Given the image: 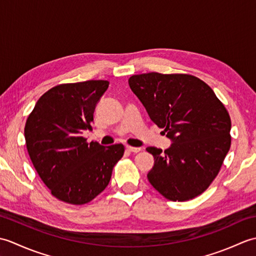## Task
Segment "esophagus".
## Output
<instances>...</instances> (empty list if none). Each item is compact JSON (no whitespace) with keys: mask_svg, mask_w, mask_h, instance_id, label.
I'll return each instance as SVG.
<instances>
[{"mask_svg":"<svg viewBox=\"0 0 256 256\" xmlns=\"http://www.w3.org/2000/svg\"><path fill=\"white\" fill-rule=\"evenodd\" d=\"M126 150L128 152H132V153H138V152L140 150V148H133V146H126Z\"/></svg>","mask_w":256,"mask_h":256,"instance_id":"obj_1","label":"esophagus"}]
</instances>
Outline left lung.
<instances>
[{
    "instance_id": "1",
    "label": "left lung",
    "mask_w": 256,
    "mask_h": 256,
    "mask_svg": "<svg viewBox=\"0 0 256 256\" xmlns=\"http://www.w3.org/2000/svg\"><path fill=\"white\" fill-rule=\"evenodd\" d=\"M128 84L172 140L164 152L146 148L155 160L148 174L152 186L172 201L202 194L230 150L231 120L224 106L208 84L190 74H135Z\"/></svg>"
}]
</instances>
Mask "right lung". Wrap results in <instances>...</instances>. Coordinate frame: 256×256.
<instances>
[{
  "label": "right lung",
  "instance_id": "1",
  "mask_svg": "<svg viewBox=\"0 0 256 256\" xmlns=\"http://www.w3.org/2000/svg\"><path fill=\"white\" fill-rule=\"evenodd\" d=\"M108 82L88 80L54 86L36 102L26 121L27 150L38 175L52 196L84 204L102 192L114 165L124 153L122 144L86 143L98 102Z\"/></svg>",
  "mask_w": 256,
  "mask_h": 256
}]
</instances>
